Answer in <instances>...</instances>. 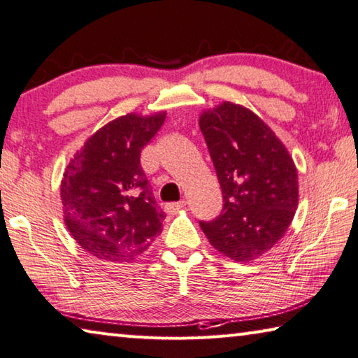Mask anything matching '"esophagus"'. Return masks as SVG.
I'll list each match as a JSON object with an SVG mask.
<instances>
[{"label": "esophagus", "mask_w": 358, "mask_h": 358, "mask_svg": "<svg viewBox=\"0 0 358 358\" xmlns=\"http://www.w3.org/2000/svg\"><path fill=\"white\" fill-rule=\"evenodd\" d=\"M185 208V201H179V203H168L165 206V212L166 214H174V212H178L180 209Z\"/></svg>", "instance_id": "esophagus-1"}]
</instances>
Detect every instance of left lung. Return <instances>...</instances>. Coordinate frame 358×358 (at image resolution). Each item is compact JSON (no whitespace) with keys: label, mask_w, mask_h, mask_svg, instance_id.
Returning <instances> with one entry per match:
<instances>
[{"label":"left lung","mask_w":358,"mask_h":358,"mask_svg":"<svg viewBox=\"0 0 358 358\" xmlns=\"http://www.w3.org/2000/svg\"><path fill=\"white\" fill-rule=\"evenodd\" d=\"M223 193V209L199 222L209 242L245 262L277 243L296 214L297 169L289 152L261 119L224 102L199 117Z\"/></svg>","instance_id":"8db88e82"}]
</instances>
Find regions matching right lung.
Listing matches in <instances>:
<instances>
[{
	"mask_svg": "<svg viewBox=\"0 0 358 358\" xmlns=\"http://www.w3.org/2000/svg\"><path fill=\"white\" fill-rule=\"evenodd\" d=\"M163 121L165 113L117 117L97 130L66 168L61 199L67 229L99 259H134L162 233L166 215L140 157Z\"/></svg>",
	"mask_w": 358,
	"mask_h": 358,
	"instance_id": "1",
	"label": "right lung"
}]
</instances>
